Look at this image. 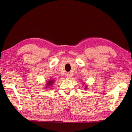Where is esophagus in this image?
<instances>
[{
	"label": "esophagus",
	"mask_w": 132,
	"mask_h": 132,
	"mask_svg": "<svg viewBox=\"0 0 132 132\" xmlns=\"http://www.w3.org/2000/svg\"><path fill=\"white\" fill-rule=\"evenodd\" d=\"M71 76V74L69 73V72H68V73H66V78H67V79H69L70 78Z\"/></svg>",
	"instance_id": "34e87169"
}]
</instances>
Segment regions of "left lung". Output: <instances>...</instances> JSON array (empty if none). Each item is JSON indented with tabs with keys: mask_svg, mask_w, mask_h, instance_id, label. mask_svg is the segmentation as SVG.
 Returning <instances> with one entry per match:
<instances>
[{
	"mask_svg": "<svg viewBox=\"0 0 132 132\" xmlns=\"http://www.w3.org/2000/svg\"><path fill=\"white\" fill-rule=\"evenodd\" d=\"M85 89H87V87H85Z\"/></svg>",
	"mask_w": 132,
	"mask_h": 132,
	"instance_id": "obj_1",
	"label": "left lung"
}]
</instances>
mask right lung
I'll use <instances>...</instances> for the list:
<instances>
[{
	"label": "right lung",
	"instance_id": "1",
	"mask_svg": "<svg viewBox=\"0 0 132 132\" xmlns=\"http://www.w3.org/2000/svg\"><path fill=\"white\" fill-rule=\"evenodd\" d=\"M54 83V80H49L46 83V87H46V88H48V87H51V86L53 85V83Z\"/></svg>",
	"mask_w": 132,
	"mask_h": 132
}]
</instances>
